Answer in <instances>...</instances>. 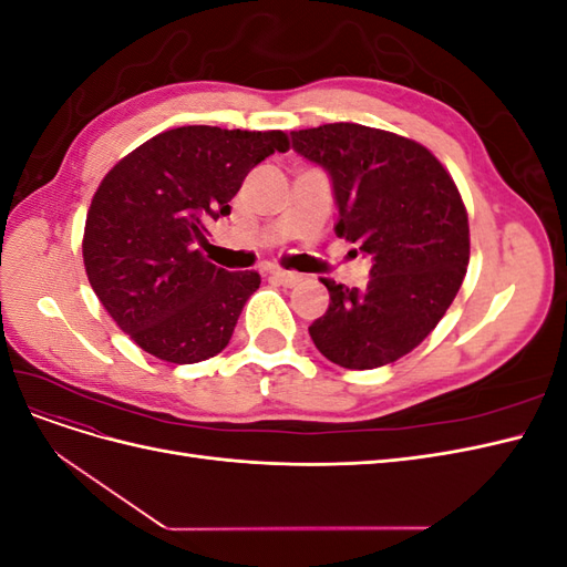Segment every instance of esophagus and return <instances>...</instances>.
Segmentation results:
<instances>
[{"instance_id": "esophagus-1", "label": "esophagus", "mask_w": 567, "mask_h": 567, "mask_svg": "<svg viewBox=\"0 0 567 567\" xmlns=\"http://www.w3.org/2000/svg\"><path fill=\"white\" fill-rule=\"evenodd\" d=\"M269 274H271V277L277 279L279 284H284V286H296V284L300 281V274H296V271H286V269H281V267H274Z\"/></svg>"}]
</instances>
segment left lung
Listing matches in <instances>:
<instances>
[{
    "label": "left lung",
    "instance_id": "8db88e82",
    "mask_svg": "<svg viewBox=\"0 0 567 567\" xmlns=\"http://www.w3.org/2000/svg\"><path fill=\"white\" fill-rule=\"evenodd\" d=\"M293 148L333 182L336 234L371 255L364 288L323 279L331 305L310 326L317 350L346 369L409 354L450 310L471 238L458 188L431 151L354 123L290 132Z\"/></svg>",
    "mask_w": 567,
    "mask_h": 567
}]
</instances>
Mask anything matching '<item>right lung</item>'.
I'll list each match as a JSON object with an SVG mask.
<instances>
[{"label": "right lung", "instance_id": "right-lung-1", "mask_svg": "<svg viewBox=\"0 0 567 567\" xmlns=\"http://www.w3.org/2000/svg\"><path fill=\"white\" fill-rule=\"evenodd\" d=\"M274 151H288L286 132L186 125L156 134L101 179L84 225V269L144 352L196 364L229 346L260 274L215 267L198 246Z\"/></svg>", "mask_w": 567, "mask_h": 567}]
</instances>
